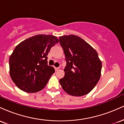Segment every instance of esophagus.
I'll list each match as a JSON object with an SVG mask.
<instances>
[{
	"label": "esophagus",
	"mask_w": 124,
	"mask_h": 124,
	"mask_svg": "<svg viewBox=\"0 0 124 124\" xmlns=\"http://www.w3.org/2000/svg\"><path fill=\"white\" fill-rule=\"evenodd\" d=\"M55 71H58V70H59V69H60V68H55Z\"/></svg>",
	"instance_id": "1"
}]
</instances>
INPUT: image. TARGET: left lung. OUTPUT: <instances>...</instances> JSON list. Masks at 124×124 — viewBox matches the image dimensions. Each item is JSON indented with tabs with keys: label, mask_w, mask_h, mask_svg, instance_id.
Wrapping results in <instances>:
<instances>
[{
	"label": "left lung",
	"mask_w": 124,
	"mask_h": 124,
	"mask_svg": "<svg viewBox=\"0 0 124 124\" xmlns=\"http://www.w3.org/2000/svg\"><path fill=\"white\" fill-rule=\"evenodd\" d=\"M59 39L66 61L65 76L59 83L71 96H85L93 89L100 78L102 63L97 52L76 35H63Z\"/></svg>",
	"instance_id": "1"
}]
</instances>
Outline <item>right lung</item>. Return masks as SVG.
<instances>
[{"mask_svg":"<svg viewBox=\"0 0 124 124\" xmlns=\"http://www.w3.org/2000/svg\"><path fill=\"white\" fill-rule=\"evenodd\" d=\"M59 40L51 35L39 34L16 46L9 58L10 75L15 85L27 93L43 89L55 72L48 66L47 55Z\"/></svg>","mask_w":124,"mask_h":124,"instance_id":"right-lung-1","label":"right lung"}]
</instances>
